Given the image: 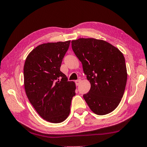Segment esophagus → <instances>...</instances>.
Instances as JSON below:
<instances>
[{
	"instance_id": "obj_1",
	"label": "esophagus",
	"mask_w": 147,
	"mask_h": 147,
	"mask_svg": "<svg viewBox=\"0 0 147 147\" xmlns=\"http://www.w3.org/2000/svg\"><path fill=\"white\" fill-rule=\"evenodd\" d=\"M81 80L80 79H79V80H76L75 81V83H76V85H77V86H78V85H80V82H81Z\"/></svg>"
}]
</instances>
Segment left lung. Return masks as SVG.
<instances>
[{"label":"left lung","mask_w":147,"mask_h":147,"mask_svg":"<svg viewBox=\"0 0 147 147\" xmlns=\"http://www.w3.org/2000/svg\"><path fill=\"white\" fill-rule=\"evenodd\" d=\"M71 46L90 84L89 92L84 95L88 106L98 115L113 112L121 101L127 84L123 53L109 42L93 38L72 40Z\"/></svg>","instance_id":"left-lung-1"}]
</instances>
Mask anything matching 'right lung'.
<instances>
[{
  "mask_svg": "<svg viewBox=\"0 0 147 147\" xmlns=\"http://www.w3.org/2000/svg\"><path fill=\"white\" fill-rule=\"evenodd\" d=\"M71 40L39 45L29 53L24 66V83L28 100L40 116L58 123L66 119L75 95L74 82L60 71Z\"/></svg>",
  "mask_w": 147,
  "mask_h": 147,
  "instance_id": "add662e5",
  "label": "right lung"
}]
</instances>
